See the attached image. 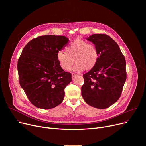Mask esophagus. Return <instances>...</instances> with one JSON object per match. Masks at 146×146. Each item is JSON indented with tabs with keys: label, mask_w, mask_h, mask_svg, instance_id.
I'll list each match as a JSON object with an SVG mask.
<instances>
[{
	"label": "esophagus",
	"mask_w": 146,
	"mask_h": 146,
	"mask_svg": "<svg viewBox=\"0 0 146 146\" xmlns=\"http://www.w3.org/2000/svg\"><path fill=\"white\" fill-rule=\"evenodd\" d=\"M77 76V74H76V73H72V79H73L74 78H75V76Z\"/></svg>",
	"instance_id": "obj_1"
}]
</instances>
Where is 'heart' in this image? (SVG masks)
<instances>
[{"mask_svg":"<svg viewBox=\"0 0 146 146\" xmlns=\"http://www.w3.org/2000/svg\"><path fill=\"white\" fill-rule=\"evenodd\" d=\"M56 58L60 66L64 70H68L74 61L76 64L72 68L73 71L81 72L84 69L90 70L97 63L98 52L94 44L77 40L67 46L66 52L58 51Z\"/></svg>","mask_w":146,"mask_h":146,"instance_id":"obj_1","label":"heart"}]
</instances>
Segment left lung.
I'll list each match as a JSON object with an SVG mask.
<instances>
[{
  "label": "left lung",
  "instance_id": "obj_1",
  "mask_svg": "<svg viewBox=\"0 0 146 146\" xmlns=\"http://www.w3.org/2000/svg\"><path fill=\"white\" fill-rule=\"evenodd\" d=\"M98 52L95 67L83 75L81 92L88 105L105 109L119 98L127 78L126 61L118 45L106 34H95L86 38Z\"/></svg>",
  "mask_w": 146,
  "mask_h": 146
}]
</instances>
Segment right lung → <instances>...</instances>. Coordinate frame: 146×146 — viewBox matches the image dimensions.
<instances>
[{"label":"right lung","instance_id":"right-lung-1","mask_svg":"<svg viewBox=\"0 0 146 146\" xmlns=\"http://www.w3.org/2000/svg\"><path fill=\"white\" fill-rule=\"evenodd\" d=\"M68 42L64 36L43 35L29 41L22 51L17 64L19 83L37 108L51 109L63 101L72 74L61 68L56 55Z\"/></svg>","mask_w":146,"mask_h":146}]
</instances>
